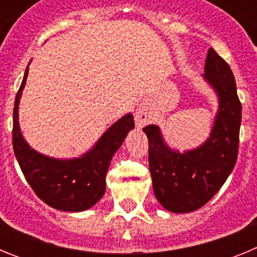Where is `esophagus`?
Instances as JSON below:
<instances>
[{
	"mask_svg": "<svg viewBox=\"0 0 257 257\" xmlns=\"http://www.w3.org/2000/svg\"><path fill=\"white\" fill-rule=\"evenodd\" d=\"M149 119H151V115H149L148 109L145 108V106L140 105L139 108L136 109L135 121L139 126H144V124H147L149 122Z\"/></svg>",
	"mask_w": 257,
	"mask_h": 257,
	"instance_id": "obj_1",
	"label": "esophagus"
}]
</instances>
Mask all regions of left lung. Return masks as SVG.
Returning a JSON list of instances; mask_svg holds the SVG:
<instances>
[{
	"label": "left lung",
	"instance_id": "1",
	"mask_svg": "<svg viewBox=\"0 0 257 257\" xmlns=\"http://www.w3.org/2000/svg\"><path fill=\"white\" fill-rule=\"evenodd\" d=\"M205 79L219 97V110L210 138L201 147L180 153L172 151L160 127L143 131L149 142V169L156 198L171 212H192L212 198L234 169L238 157L242 105L230 67L211 47Z\"/></svg>",
	"mask_w": 257,
	"mask_h": 257
}]
</instances>
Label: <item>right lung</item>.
Here are the masks:
<instances>
[{"instance_id":"1","label":"right lung","mask_w":257,"mask_h":257,"mask_svg":"<svg viewBox=\"0 0 257 257\" xmlns=\"http://www.w3.org/2000/svg\"><path fill=\"white\" fill-rule=\"evenodd\" d=\"M28 77V67L15 97L13 147L20 169L38 198L60 211H85L105 193V176L112 157L127 133L135 127L133 114H126L109 127L96 144L79 158L55 160L32 149L20 133L18 109Z\"/></svg>"}]
</instances>
